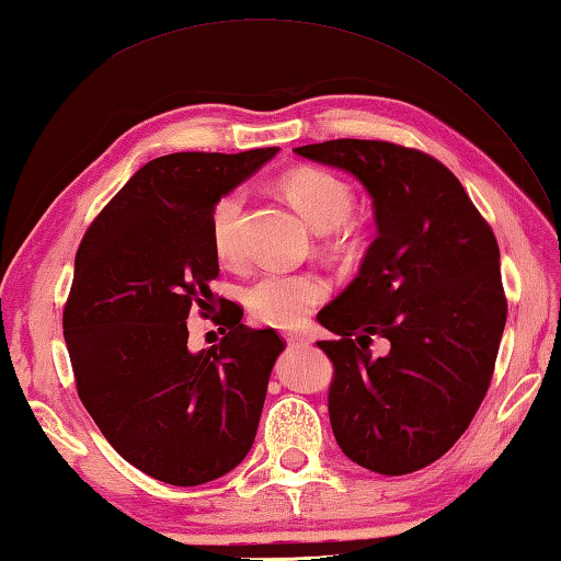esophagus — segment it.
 <instances>
[{
    "mask_svg": "<svg viewBox=\"0 0 561 561\" xmlns=\"http://www.w3.org/2000/svg\"><path fill=\"white\" fill-rule=\"evenodd\" d=\"M287 342L291 344V347H304V344H308V337L306 335H287Z\"/></svg>",
    "mask_w": 561,
    "mask_h": 561,
    "instance_id": "obj_1",
    "label": "esophagus"
}]
</instances>
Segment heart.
I'll return each mask as SVG.
<instances>
[{"mask_svg":"<svg viewBox=\"0 0 561 561\" xmlns=\"http://www.w3.org/2000/svg\"><path fill=\"white\" fill-rule=\"evenodd\" d=\"M282 195L318 231L330 233L335 250H352L362 241L359 224L352 219L356 195L347 181L323 169H294L279 181ZM243 193L231 190L211 209L209 231L214 253L221 260L238 257V221ZM330 296V282L318 272H267L245 289V304L260 323L274 328H299Z\"/></svg>","mask_w":561,"mask_h":561,"instance_id":"heart-1","label":"heart"}]
</instances>
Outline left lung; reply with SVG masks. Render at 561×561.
<instances>
[{
	"label": "left lung",
	"mask_w": 561,
	"mask_h": 561,
	"mask_svg": "<svg viewBox=\"0 0 561 561\" xmlns=\"http://www.w3.org/2000/svg\"><path fill=\"white\" fill-rule=\"evenodd\" d=\"M359 178L378 238L356 279L318 313L332 366L328 410L344 456L380 474L438 460L492 383L506 296L492 226L444 163L378 139L294 149ZM391 342L371 357L370 342Z\"/></svg>",
	"instance_id": "8db88e82"
}]
</instances>
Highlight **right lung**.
Here are the masks:
<instances>
[{
  "label": "right lung",
  "instance_id": "obj_1",
  "mask_svg": "<svg viewBox=\"0 0 561 561\" xmlns=\"http://www.w3.org/2000/svg\"><path fill=\"white\" fill-rule=\"evenodd\" d=\"M277 151L153 159L81 238L62 313L77 392L108 444L153 480L211 482L255 440L287 342L243 325L233 304L221 311V342L190 352L187 316L226 304L209 289L219 274L214 205Z\"/></svg>",
  "mask_w": 561,
  "mask_h": 561
}]
</instances>
